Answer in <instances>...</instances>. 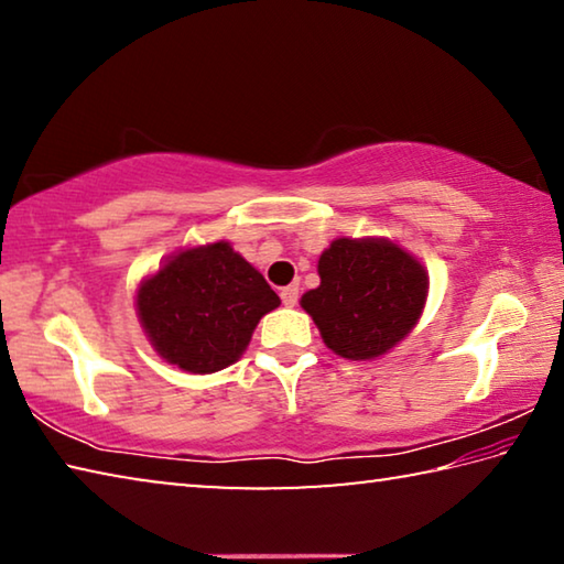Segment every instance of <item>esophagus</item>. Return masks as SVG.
Listing matches in <instances>:
<instances>
[{
    "label": "esophagus",
    "mask_w": 564,
    "mask_h": 564,
    "mask_svg": "<svg viewBox=\"0 0 564 564\" xmlns=\"http://www.w3.org/2000/svg\"><path fill=\"white\" fill-rule=\"evenodd\" d=\"M281 301H283V305L293 308V305L299 303V283H291V285H285V289H281Z\"/></svg>",
    "instance_id": "esophagus-1"
}]
</instances>
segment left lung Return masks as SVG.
I'll list each match as a JSON object with an SVG mask.
<instances>
[{
    "instance_id": "left-lung-1",
    "label": "left lung",
    "mask_w": 564,
    "mask_h": 564,
    "mask_svg": "<svg viewBox=\"0 0 564 564\" xmlns=\"http://www.w3.org/2000/svg\"><path fill=\"white\" fill-rule=\"evenodd\" d=\"M321 285L301 308L340 358L373 360L417 326L427 301V271L390 238H336L318 259Z\"/></svg>"
}]
</instances>
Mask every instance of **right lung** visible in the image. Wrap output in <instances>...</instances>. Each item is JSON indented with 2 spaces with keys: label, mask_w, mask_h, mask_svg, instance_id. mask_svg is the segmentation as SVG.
<instances>
[{
  "label": "right lung",
  "mask_w": 564,
  "mask_h": 564,
  "mask_svg": "<svg viewBox=\"0 0 564 564\" xmlns=\"http://www.w3.org/2000/svg\"><path fill=\"white\" fill-rule=\"evenodd\" d=\"M137 316L159 358L216 373L243 356L281 299L228 241L181 248L137 289Z\"/></svg>",
  "instance_id": "obj_1"
}]
</instances>
